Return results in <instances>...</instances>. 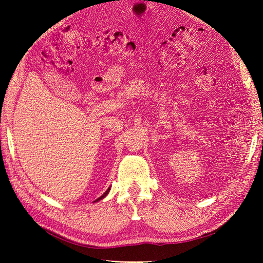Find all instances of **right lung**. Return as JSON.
<instances>
[{"label": "right lung", "instance_id": "1", "mask_svg": "<svg viewBox=\"0 0 263 263\" xmlns=\"http://www.w3.org/2000/svg\"><path fill=\"white\" fill-rule=\"evenodd\" d=\"M109 190H110V187H108V189H107V190L105 191V193H104V194H103L102 196H100V197L98 198V200H97V202H98V201H100V200H102V198H104V197H105V196H106V195L108 194V192H109Z\"/></svg>", "mask_w": 263, "mask_h": 263}]
</instances>
